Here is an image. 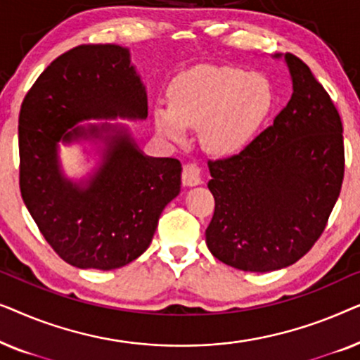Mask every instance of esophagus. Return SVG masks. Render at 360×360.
Returning <instances> with one entry per match:
<instances>
[{"label": "esophagus", "mask_w": 360, "mask_h": 360, "mask_svg": "<svg viewBox=\"0 0 360 360\" xmlns=\"http://www.w3.org/2000/svg\"><path fill=\"white\" fill-rule=\"evenodd\" d=\"M181 180H184L185 186H198L203 184L201 180V172L198 169V165L195 164H186L184 167V174H181Z\"/></svg>", "instance_id": "1"}]
</instances>
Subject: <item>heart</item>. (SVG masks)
I'll return each instance as SVG.
<instances>
[{"mask_svg": "<svg viewBox=\"0 0 360 360\" xmlns=\"http://www.w3.org/2000/svg\"><path fill=\"white\" fill-rule=\"evenodd\" d=\"M269 78L229 65H196L169 86V106L154 110L157 132L167 141H186L188 127H198L206 152L229 157L244 150L274 110Z\"/></svg>", "mask_w": 360, "mask_h": 360, "instance_id": "obj_1", "label": "heart"}]
</instances>
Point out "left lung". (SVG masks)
<instances>
[{
	"label": "left lung",
	"mask_w": 360,
	"mask_h": 360,
	"mask_svg": "<svg viewBox=\"0 0 360 360\" xmlns=\"http://www.w3.org/2000/svg\"><path fill=\"white\" fill-rule=\"evenodd\" d=\"M283 58L292 98L274 124L238 155L210 162L214 214L206 245L244 272L288 267L326 228L344 176L342 122L307 63Z\"/></svg>",
	"instance_id": "left-lung-1"
}]
</instances>
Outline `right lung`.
<instances>
[{
    "label": "right lung",
    "mask_w": 360,
    "mask_h": 360,
    "mask_svg": "<svg viewBox=\"0 0 360 360\" xmlns=\"http://www.w3.org/2000/svg\"><path fill=\"white\" fill-rule=\"evenodd\" d=\"M146 117L144 82L129 49L115 44L65 52L24 98V205L47 243L73 267L112 270L132 262L149 248L162 211L180 193V162L146 155L129 124L112 122ZM91 119L98 122H84ZM75 143L91 164L82 177L67 176L60 159V146Z\"/></svg>",
    "instance_id": "1"
}]
</instances>
